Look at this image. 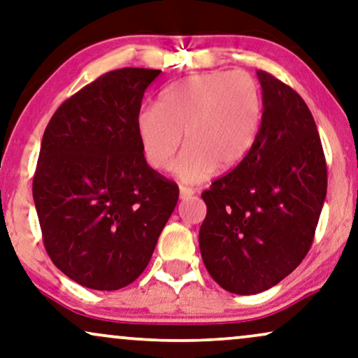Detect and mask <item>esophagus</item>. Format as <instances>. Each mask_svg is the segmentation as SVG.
Here are the masks:
<instances>
[{"label":"esophagus","mask_w":358,"mask_h":358,"mask_svg":"<svg viewBox=\"0 0 358 358\" xmlns=\"http://www.w3.org/2000/svg\"><path fill=\"white\" fill-rule=\"evenodd\" d=\"M194 194H196V190H194L192 187H185V185H180L179 197L182 199V201H185V199H189V197H192Z\"/></svg>","instance_id":"1"}]
</instances>
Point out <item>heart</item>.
Returning a JSON list of instances; mask_svg holds the SVG:
<instances>
[{
  "instance_id": "1",
  "label": "heart",
  "mask_w": 358,
  "mask_h": 358,
  "mask_svg": "<svg viewBox=\"0 0 358 358\" xmlns=\"http://www.w3.org/2000/svg\"><path fill=\"white\" fill-rule=\"evenodd\" d=\"M262 95L247 72L212 71L185 77L161 92L157 105L136 115L139 148L156 171L173 164L182 182L207 180L215 169L235 168L252 150L262 124Z\"/></svg>"
}]
</instances>
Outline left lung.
I'll list each match as a JSON object with an SVG mask.
<instances>
[{"label": "left lung", "mask_w": 358, "mask_h": 358, "mask_svg": "<svg viewBox=\"0 0 358 358\" xmlns=\"http://www.w3.org/2000/svg\"><path fill=\"white\" fill-rule=\"evenodd\" d=\"M257 76L263 115L252 150L202 192L203 264L235 294L270 289L299 266L327 192L326 157L306 101L271 73Z\"/></svg>", "instance_id": "8db88e82"}]
</instances>
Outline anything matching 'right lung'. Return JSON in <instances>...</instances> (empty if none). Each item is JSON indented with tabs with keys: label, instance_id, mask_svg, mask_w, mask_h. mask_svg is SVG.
I'll return each mask as SVG.
<instances>
[{
	"label": "right lung",
	"instance_id": "1",
	"mask_svg": "<svg viewBox=\"0 0 358 358\" xmlns=\"http://www.w3.org/2000/svg\"><path fill=\"white\" fill-rule=\"evenodd\" d=\"M161 71L118 69L55 110L32 180L45 252L64 275L99 291L145 271L179 199L148 166L136 115Z\"/></svg>",
	"mask_w": 358,
	"mask_h": 358
}]
</instances>
